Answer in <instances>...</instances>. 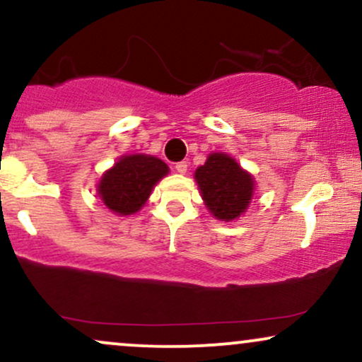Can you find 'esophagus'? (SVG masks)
<instances>
[{"instance_id":"esophagus-1","label":"esophagus","mask_w":362,"mask_h":362,"mask_svg":"<svg viewBox=\"0 0 362 362\" xmlns=\"http://www.w3.org/2000/svg\"><path fill=\"white\" fill-rule=\"evenodd\" d=\"M187 167H189V165H187V162L175 163V170H177L178 173H185L187 172Z\"/></svg>"}]
</instances>
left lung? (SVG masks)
I'll use <instances>...</instances> for the list:
<instances>
[{
	"instance_id": "left-lung-1",
	"label": "left lung",
	"mask_w": 362,
	"mask_h": 362,
	"mask_svg": "<svg viewBox=\"0 0 362 362\" xmlns=\"http://www.w3.org/2000/svg\"><path fill=\"white\" fill-rule=\"evenodd\" d=\"M195 180L207 209L217 219H236L250 206L252 178L229 155L212 153L195 170Z\"/></svg>"
}]
</instances>
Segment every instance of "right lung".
Listing matches in <instances>:
<instances>
[{"label": "right lung", "mask_w": 362, "mask_h": 362, "mask_svg": "<svg viewBox=\"0 0 362 362\" xmlns=\"http://www.w3.org/2000/svg\"><path fill=\"white\" fill-rule=\"evenodd\" d=\"M168 173L167 163L155 156L128 155L117 162L99 182V197L116 214L128 216L141 209L151 189Z\"/></svg>", "instance_id": "1"}]
</instances>
